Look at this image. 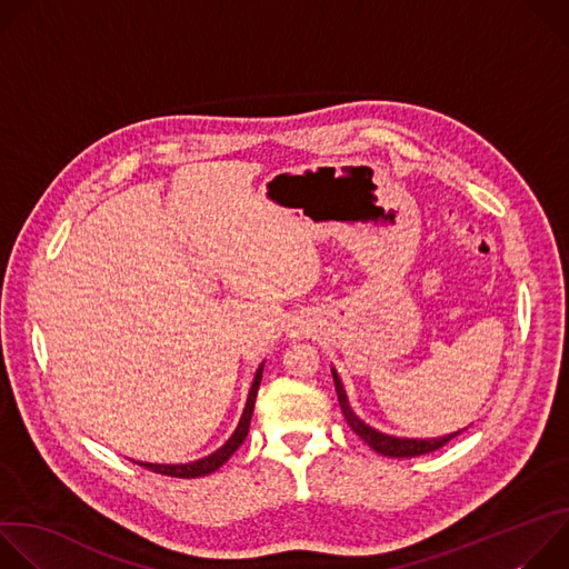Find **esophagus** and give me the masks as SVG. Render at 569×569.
Wrapping results in <instances>:
<instances>
[{"label": "esophagus", "mask_w": 569, "mask_h": 569, "mask_svg": "<svg viewBox=\"0 0 569 569\" xmlns=\"http://www.w3.org/2000/svg\"><path fill=\"white\" fill-rule=\"evenodd\" d=\"M303 333V329L299 327V321H295V323H288V336L290 338H299Z\"/></svg>", "instance_id": "34e87169"}]
</instances>
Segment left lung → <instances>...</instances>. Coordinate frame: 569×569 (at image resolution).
I'll return each mask as SVG.
<instances>
[{
	"instance_id": "1",
	"label": "left lung",
	"mask_w": 569,
	"mask_h": 569,
	"mask_svg": "<svg viewBox=\"0 0 569 569\" xmlns=\"http://www.w3.org/2000/svg\"><path fill=\"white\" fill-rule=\"evenodd\" d=\"M331 373H333V382H336V391H338V400H340V408H342V415L347 419V423L351 426V430L365 439V443H369L376 452L385 455V457H419V455H428V452H435L439 448H443L450 439L459 437L463 430H457V432H450V435H443V437H428V439H419V437H396V435H387V432H380L376 430L373 426L365 423L351 408L349 402V396H347V389H345V382L340 378V373L336 371V367L331 365Z\"/></svg>"
}]
</instances>
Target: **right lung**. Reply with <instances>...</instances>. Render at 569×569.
Returning a JSON list of instances; mask_svg holds the SVG:
<instances>
[{
	"instance_id": "1",
	"label": "right lung",
	"mask_w": 569,
	"mask_h": 569,
	"mask_svg": "<svg viewBox=\"0 0 569 569\" xmlns=\"http://www.w3.org/2000/svg\"><path fill=\"white\" fill-rule=\"evenodd\" d=\"M263 367L266 362L259 365L257 373H254V380H252V387H250V393H248V400H246V408H242V415H240V421L236 426V430L231 432V437L218 448L213 450L211 455L202 457V459H196V461H187V463H150V461H134L152 472H159V475H169V477H202V475H209L213 470H218L238 448L240 443L246 441L248 437V430H250V421H252V415H254V402H257V393H259V385H261V378H263Z\"/></svg>"
}]
</instances>
